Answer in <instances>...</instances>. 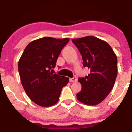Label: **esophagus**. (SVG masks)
<instances>
[{
    "instance_id": "obj_1",
    "label": "esophagus",
    "mask_w": 132,
    "mask_h": 132,
    "mask_svg": "<svg viewBox=\"0 0 132 132\" xmlns=\"http://www.w3.org/2000/svg\"><path fill=\"white\" fill-rule=\"evenodd\" d=\"M69 80L71 82H75V81H77V78H76V76H75V77L73 78H71Z\"/></svg>"
}]
</instances>
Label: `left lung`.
<instances>
[{
    "label": "left lung",
    "mask_w": 132,
    "mask_h": 132,
    "mask_svg": "<svg viewBox=\"0 0 132 132\" xmlns=\"http://www.w3.org/2000/svg\"><path fill=\"white\" fill-rule=\"evenodd\" d=\"M81 54L83 65L90 73L79 78L81 90L76 94L78 100L89 106L104 100L113 87L117 76V58L108 43L94 36L72 39Z\"/></svg>",
    "instance_id": "left-lung-1"
}]
</instances>
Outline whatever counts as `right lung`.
<instances>
[{
	"label": "right lung",
	"mask_w": 132,
	"mask_h": 132,
	"mask_svg": "<svg viewBox=\"0 0 132 132\" xmlns=\"http://www.w3.org/2000/svg\"><path fill=\"white\" fill-rule=\"evenodd\" d=\"M69 38L45 37L26 46L19 61L18 70L22 87L36 104L49 107L58 101L62 88L69 79L52 72L61 50Z\"/></svg>",
	"instance_id": "obj_1"
}]
</instances>
